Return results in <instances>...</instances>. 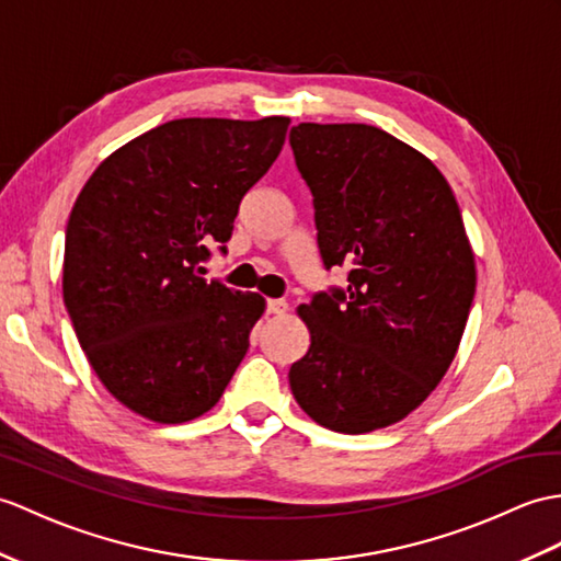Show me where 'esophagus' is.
I'll list each match as a JSON object with an SVG mask.
<instances>
[{"mask_svg":"<svg viewBox=\"0 0 561 561\" xmlns=\"http://www.w3.org/2000/svg\"><path fill=\"white\" fill-rule=\"evenodd\" d=\"M286 310H289V306H286V301H282V298H270V301H267L270 316H284Z\"/></svg>","mask_w":561,"mask_h":561,"instance_id":"obj_1","label":"esophagus"}]
</instances>
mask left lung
I'll return each mask as SVG.
<instances>
[{"instance_id":"left-lung-1","label":"left lung","mask_w":561,"mask_h":561,"mask_svg":"<svg viewBox=\"0 0 561 561\" xmlns=\"http://www.w3.org/2000/svg\"><path fill=\"white\" fill-rule=\"evenodd\" d=\"M324 267L348 286L298 306L308 354L289 385L312 421L373 433L407 419L457 356L476 294L459 203L423 152L368 124H298Z\"/></svg>"}]
</instances>
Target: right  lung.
Masks as SVG:
<instances>
[{"mask_svg":"<svg viewBox=\"0 0 561 561\" xmlns=\"http://www.w3.org/2000/svg\"><path fill=\"white\" fill-rule=\"evenodd\" d=\"M289 116L174 119L102 160L64 245V304L104 389L152 423L210 411L239 368L265 298L205 282L207 243L231 239ZM225 251V249H221Z\"/></svg>","mask_w":561,"mask_h":561,"instance_id":"right-lung-1","label":"right lung"}]
</instances>
